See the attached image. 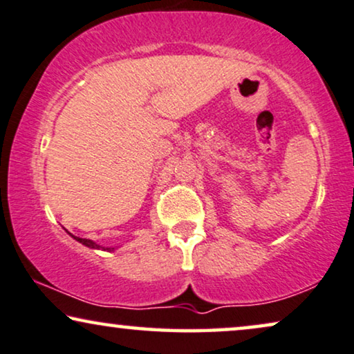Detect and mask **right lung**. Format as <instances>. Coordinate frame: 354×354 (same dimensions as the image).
<instances>
[{
  "label": "right lung",
  "mask_w": 354,
  "mask_h": 354,
  "mask_svg": "<svg viewBox=\"0 0 354 354\" xmlns=\"http://www.w3.org/2000/svg\"><path fill=\"white\" fill-rule=\"evenodd\" d=\"M71 234V233H69ZM73 236V234H71ZM75 241H79L81 244H84V246L91 248V249H102V251H115V248H103L100 246V244H97L95 241H92V239H84V238H77V236H73Z\"/></svg>",
  "instance_id": "right-lung-1"
}]
</instances>
